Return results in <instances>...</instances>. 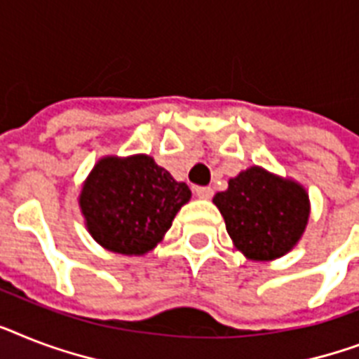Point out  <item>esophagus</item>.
Returning <instances> with one entry per match:
<instances>
[{
  "label": "esophagus",
  "instance_id": "1",
  "mask_svg": "<svg viewBox=\"0 0 359 359\" xmlns=\"http://www.w3.org/2000/svg\"><path fill=\"white\" fill-rule=\"evenodd\" d=\"M195 195H197L199 199H212L214 189L210 188V186H197V188H195Z\"/></svg>",
  "mask_w": 359,
  "mask_h": 359
}]
</instances>
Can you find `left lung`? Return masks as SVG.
I'll use <instances>...</instances> for the list:
<instances>
[{
    "mask_svg": "<svg viewBox=\"0 0 359 359\" xmlns=\"http://www.w3.org/2000/svg\"><path fill=\"white\" fill-rule=\"evenodd\" d=\"M226 232L247 260L282 258L301 241L310 219V197L301 182L250 165L214 195Z\"/></svg>",
    "mask_w": 359,
    "mask_h": 359,
    "instance_id": "left-lung-1",
    "label": "left lung"
}]
</instances>
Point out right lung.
<instances>
[{"instance_id": "add662e5", "label": "right lung", "mask_w": 359, "mask_h": 359, "mask_svg": "<svg viewBox=\"0 0 359 359\" xmlns=\"http://www.w3.org/2000/svg\"><path fill=\"white\" fill-rule=\"evenodd\" d=\"M191 199L149 154H107L84 180L79 208L99 245L125 256H144L170 230L175 215Z\"/></svg>"}]
</instances>
